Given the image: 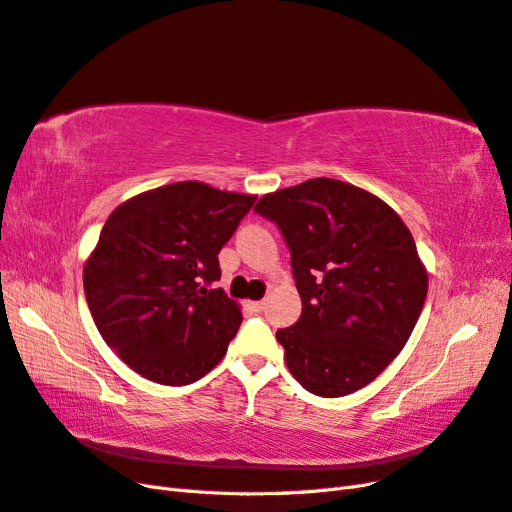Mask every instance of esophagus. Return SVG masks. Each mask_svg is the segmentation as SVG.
<instances>
[{"label": "esophagus", "mask_w": 512, "mask_h": 512, "mask_svg": "<svg viewBox=\"0 0 512 512\" xmlns=\"http://www.w3.org/2000/svg\"><path fill=\"white\" fill-rule=\"evenodd\" d=\"M250 309H252L254 314H260L262 309H265V301H252V303H250Z\"/></svg>", "instance_id": "obj_1"}]
</instances>
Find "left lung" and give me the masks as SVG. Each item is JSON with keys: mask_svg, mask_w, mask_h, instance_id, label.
<instances>
[{"mask_svg": "<svg viewBox=\"0 0 512 512\" xmlns=\"http://www.w3.org/2000/svg\"><path fill=\"white\" fill-rule=\"evenodd\" d=\"M254 211L280 228L303 303L275 333L290 374L320 397L363 389L406 346L425 305L412 232L378 196L327 177L265 194Z\"/></svg>", "mask_w": 512, "mask_h": 512, "instance_id": "8db88e82", "label": "left lung"}]
</instances>
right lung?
<instances>
[{
	"label": "right lung",
	"instance_id": "add662e5",
	"mask_svg": "<svg viewBox=\"0 0 512 512\" xmlns=\"http://www.w3.org/2000/svg\"><path fill=\"white\" fill-rule=\"evenodd\" d=\"M256 196L179 181L119 205L83 269L89 312L108 348L147 380L183 386L222 361L241 327L218 254Z\"/></svg>",
	"mask_w": 512,
	"mask_h": 512
}]
</instances>
